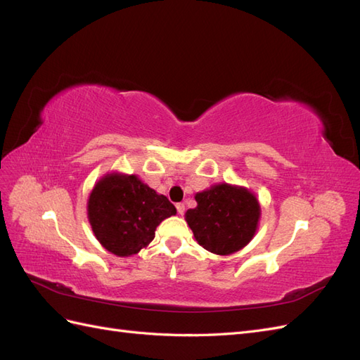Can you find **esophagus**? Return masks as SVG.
I'll list each match as a JSON object with an SVG mask.
<instances>
[{
    "instance_id": "esophagus-1",
    "label": "esophagus",
    "mask_w": 360,
    "mask_h": 360,
    "mask_svg": "<svg viewBox=\"0 0 360 360\" xmlns=\"http://www.w3.org/2000/svg\"><path fill=\"white\" fill-rule=\"evenodd\" d=\"M176 207H177L179 214H183V213H184V204H183V202H179Z\"/></svg>"
}]
</instances>
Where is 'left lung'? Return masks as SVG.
I'll use <instances>...</instances> for the list:
<instances>
[{
  "instance_id": "obj_1",
  "label": "left lung",
  "mask_w": 360,
  "mask_h": 360,
  "mask_svg": "<svg viewBox=\"0 0 360 360\" xmlns=\"http://www.w3.org/2000/svg\"><path fill=\"white\" fill-rule=\"evenodd\" d=\"M197 207L186 212V222L197 242L216 255L245 248L258 228L259 202L246 188L214 184L195 195Z\"/></svg>"
}]
</instances>
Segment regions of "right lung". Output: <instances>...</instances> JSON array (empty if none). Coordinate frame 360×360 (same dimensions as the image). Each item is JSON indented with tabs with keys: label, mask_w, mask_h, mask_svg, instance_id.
Returning <instances> with one entry per match:
<instances>
[{
	"label": "right lung",
	"mask_w": 360,
	"mask_h": 360,
	"mask_svg": "<svg viewBox=\"0 0 360 360\" xmlns=\"http://www.w3.org/2000/svg\"><path fill=\"white\" fill-rule=\"evenodd\" d=\"M86 212L97 240L117 257L138 254L153 240L158 225L177 213L165 195L120 172L94 184Z\"/></svg>",
	"instance_id": "right-lung-1"
}]
</instances>
